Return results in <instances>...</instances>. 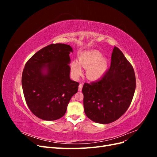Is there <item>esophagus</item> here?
Returning a JSON list of instances; mask_svg holds the SVG:
<instances>
[{
  "instance_id": "obj_1",
  "label": "esophagus",
  "mask_w": 157,
  "mask_h": 157,
  "mask_svg": "<svg viewBox=\"0 0 157 157\" xmlns=\"http://www.w3.org/2000/svg\"><path fill=\"white\" fill-rule=\"evenodd\" d=\"M82 84H80L79 86H78V91L79 92L82 91Z\"/></svg>"
}]
</instances>
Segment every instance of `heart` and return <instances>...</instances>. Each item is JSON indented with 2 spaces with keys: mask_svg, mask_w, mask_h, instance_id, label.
I'll return each mask as SVG.
<instances>
[{
  "mask_svg": "<svg viewBox=\"0 0 157 157\" xmlns=\"http://www.w3.org/2000/svg\"><path fill=\"white\" fill-rule=\"evenodd\" d=\"M87 69L86 77L90 80L96 81L101 79L108 69L109 61L106 57H102L101 52L97 50L84 52L78 56V61L71 62V71L73 77L78 78L82 73V68Z\"/></svg>",
  "mask_w": 157,
  "mask_h": 157,
  "instance_id": "obj_1",
  "label": "heart"
}]
</instances>
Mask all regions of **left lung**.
I'll return each mask as SVG.
<instances>
[{
    "instance_id": "obj_1",
    "label": "left lung",
    "mask_w": 157,
    "mask_h": 157,
    "mask_svg": "<svg viewBox=\"0 0 157 157\" xmlns=\"http://www.w3.org/2000/svg\"><path fill=\"white\" fill-rule=\"evenodd\" d=\"M136 90L134 69L117 47L113 49L111 67L98 81L82 88L86 115L99 124L118 119L132 102Z\"/></svg>"
}]
</instances>
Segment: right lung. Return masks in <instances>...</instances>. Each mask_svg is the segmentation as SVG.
I'll return each instance as SVG.
<instances>
[{"mask_svg": "<svg viewBox=\"0 0 157 157\" xmlns=\"http://www.w3.org/2000/svg\"><path fill=\"white\" fill-rule=\"evenodd\" d=\"M71 46L52 44L38 51L26 63L21 85L31 111L40 119L55 121L67 111L79 84L69 75Z\"/></svg>", "mask_w": 157, "mask_h": 157, "instance_id": "1", "label": "right lung"}]
</instances>
